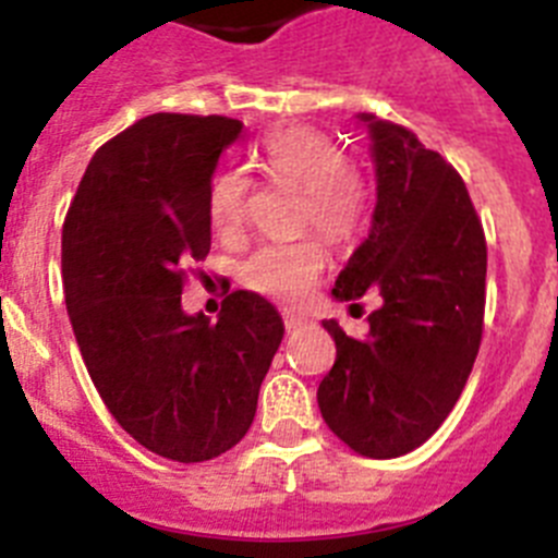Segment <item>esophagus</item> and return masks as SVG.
Instances as JSON below:
<instances>
[{
  "label": "esophagus",
  "mask_w": 558,
  "mask_h": 558,
  "mask_svg": "<svg viewBox=\"0 0 558 558\" xmlns=\"http://www.w3.org/2000/svg\"><path fill=\"white\" fill-rule=\"evenodd\" d=\"M304 324H307V318H302V315L284 313V327H288V332H293V329L304 327Z\"/></svg>",
  "instance_id": "1"
}]
</instances>
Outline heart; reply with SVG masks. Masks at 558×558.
<instances>
[{
	"label": "heart",
	"instance_id": "obj_1",
	"mask_svg": "<svg viewBox=\"0 0 558 558\" xmlns=\"http://www.w3.org/2000/svg\"><path fill=\"white\" fill-rule=\"evenodd\" d=\"M256 161L274 181L295 186L307 195L304 226H313L332 243H343L363 220V186L354 165L324 133L310 128H284L263 142ZM251 181L243 170L226 167L209 186V220L220 234H236L245 223V201ZM324 270L322 248L304 243H268L248 256L243 279L248 288L282 302L302 299Z\"/></svg>",
	"mask_w": 558,
	"mask_h": 558
}]
</instances>
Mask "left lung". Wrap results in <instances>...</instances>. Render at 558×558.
Instances as JSON below:
<instances>
[{
    "instance_id": "8db88e82",
    "label": "left lung",
    "mask_w": 558,
    "mask_h": 558,
    "mask_svg": "<svg viewBox=\"0 0 558 558\" xmlns=\"http://www.w3.org/2000/svg\"><path fill=\"white\" fill-rule=\"evenodd\" d=\"M372 229L335 279V302L383 295L368 332L335 318V366L318 386L329 430L354 452L397 458L425 445L461 397L483 335L486 240L461 175L416 133L374 113Z\"/></svg>"
}]
</instances>
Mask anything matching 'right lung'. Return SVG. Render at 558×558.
Here are the masks:
<instances>
[{
	"mask_svg": "<svg viewBox=\"0 0 558 558\" xmlns=\"http://www.w3.org/2000/svg\"><path fill=\"white\" fill-rule=\"evenodd\" d=\"M240 133L226 117L150 113L95 153L63 223V290L88 377L122 430L181 463L248 433L284 335L251 290L226 295L218 322L181 307L186 263L211 248V175Z\"/></svg>",
	"mask_w": 558,
	"mask_h": 558,
	"instance_id": "obj_1",
	"label": "right lung"
}]
</instances>
